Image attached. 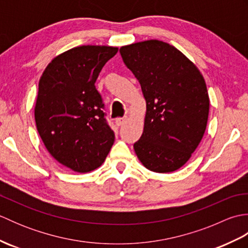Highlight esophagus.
I'll return each instance as SVG.
<instances>
[{
    "mask_svg": "<svg viewBox=\"0 0 248 248\" xmlns=\"http://www.w3.org/2000/svg\"><path fill=\"white\" fill-rule=\"evenodd\" d=\"M125 121H127V118H117L116 119V124L117 125H123Z\"/></svg>",
    "mask_w": 248,
    "mask_h": 248,
    "instance_id": "esophagus-1",
    "label": "esophagus"
}]
</instances>
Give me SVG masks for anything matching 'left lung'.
Masks as SVG:
<instances>
[{"instance_id": "8db88e82", "label": "left lung", "mask_w": 248, "mask_h": 248, "mask_svg": "<svg viewBox=\"0 0 248 248\" xmlns=\"http://www.w3.org/2000/svg\"><path fill=\"white\" fill-rule=\"evenodd\" d=\"M119 52L146 100L135 154L147 170L175 171L189 160L207 128L210 99L202 72L181 51L161 40L124 46Z\"/></svg>"}]
</instances>
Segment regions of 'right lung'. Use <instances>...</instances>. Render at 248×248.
<instances>
[{
	"mask_svg": "<svg viewBox=\"0 0 248 248\" xmlns=\"http://www.w3.org/2000/svg\"><path fill=\"white\" fill-rule=\"evenodd\" d=\"M117 51L108 46H76L55 56L39 80L37 131L49 154L76 172L101 166L114 144L94 83Z\"/></svg>",
	"mask_w": 248,
	"mask_h": 248,
	"instance_id": "right-lung-1",
	"label": "right lung"
}]
</instances>
